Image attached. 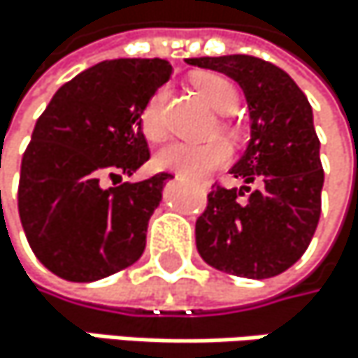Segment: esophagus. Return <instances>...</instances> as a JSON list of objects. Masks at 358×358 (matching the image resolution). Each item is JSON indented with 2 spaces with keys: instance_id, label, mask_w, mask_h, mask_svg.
<instances>
[{
  "instance_id": "obj_1",
  "label": "esophagus",
  "mask_w": 358,
  "mask_h": 358,
  "mask_svg": "<svg viewBox=\"0 0 358 358\" xmlns=\"http://www.w3.org/2000/svg\"><path fill=\"white\" fill-rule=\"evenodd\" d=\"M201 187H203V189H210V182H201Z\"/></svg>"
}]
</instances>
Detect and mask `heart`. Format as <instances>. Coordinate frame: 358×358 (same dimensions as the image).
Masks as SVG:
<instances>
[{
	"instance_id": "1",
	"label": "heart",
	"mask_w": 358,
	"mask_h": 358,
	"mask_svg": "<svg viewBox=\"0 0 358 358\" xmlns=\"http://www.w3.org/2000/svg\"><path fill=\"white\" fill-rule=\"evenodd\" d=\"M197 93L220 114H229L238 108L240 95L236 87L227 78L218 73H201L193 80ZM167 91L159 89L148 103L142 110V131L148 140H161L165 136V118H163V108H165ZM231 157V150L222 140H210V142H171L163 146L155 163L159 169L176 171L185 178H201L208 171L224 165Z\"/></svg>"
}]
</instances>
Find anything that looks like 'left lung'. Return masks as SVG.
Segmentation results:
<instances>
[{
  "label": "left lung",
  "mask_w": 358,
  "mask_h": 358,
  "mask_svg": "<svg viewBox=\"0 0 358 358\" xmlns=\"http://www.w3.org/2000/svg\"><path fill=\"white\" fill-rule=\"evenodd\" d=\"M187 63L236 80L250 118L246 150L229 169L244 187H212L195 222L197 252L224 273L273 278L301 259L320 218L324 173L312 106L285 69L259 57H199ZM250 182L259 189L242 200Z\"/></svg>",
  "instance_id": "obj_1"
}]
</instances>
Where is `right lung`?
I'll use <instances>...</instances> for the list:
<instances>
[{"label": "right lung", "instance_id": "1", "mask_svg": "<svg viewBox=\"0 0 358 358\" xmlns=\"http://www.w3.org/2000/svg\"><path fill=\"white\" fill-rule=\"evenodd\" d=\"M171 71L163 59L101 61L65 83L38 118L20 165L18 214L55 275L95 282L142 257L173 176L118 182L150 159L140 118Z\"/></svg>", "mask_w": 358, "mask_h": 358}]
</instances>
